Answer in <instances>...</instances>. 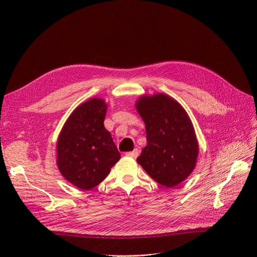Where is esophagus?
Returning <instances> with one entry per match:
<instances>
[{
  "label": "esophagus",
  "instance_id": "obj_1",
  "mask_svg": "<svg viewBox=\"0 0 257 257\" xmlns=\"http://www.w3.org/2000/svg\"><path fill=\"white\" fill-rule=\"evenodd\" d=\"M139 150L138 149H136V150H133V151H131V152H126V156H129V157H133V158H137L138 156H139Z\"/></svg>",
  "mask_w": 257,
  "mask_h": 257
}]
</instances>
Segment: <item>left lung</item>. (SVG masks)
Returning a JSON list of instances; mask_svg holds the SVG:
<instances>
[{
  "instance_id": "1",
  "label": "left lung",
  "mask_w": 257,
  "mask_h": 257,
  "mask_svg": "<svg viewBox=\"0 0 257 257\" xmlns=\"http://www.w3.org/2000/svg\"><path fill=\"white\" fill-rule=\"evenodd\" d=\"M147 131V146L138 163L157 183L174 187L193 172L198 143L183 107L166 94L143 97L137 103Z\"/></svg>"
}]
</instances>
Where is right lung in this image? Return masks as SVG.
Returning <instances> with one entry per match:
<instances>
[{
    "label": "right lung",
    "instance_id": "add662e5",
    "mask_svg": "<svg viewBox=\"0 0 257 257\" xmlns=\"http://www.w3.org/2000/svg\"><path fill=\"white\" fill-rule=\"evenodd\" d=\"M107 106L90 99L73 111L57 143V166L62 176L81 190L100 184L120 154L104 127Z\"/></svg>",
    "mask_w": 257,
    "mask_h": 257
}]
</instances>
